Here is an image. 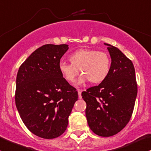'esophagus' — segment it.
Masks as SVG:
<instances>
[{
  "label": "esophagus",
  "mask_w": 151,
  "mask_h": 151,
  "mask_svg": "<svg viewBox=\"0 0 151 151\" xmlns=\"http://www.w3.org/2000/svg\"><path fill=\"white\" fill-rule=\"evenodd\" d=\"M78 91V96H79V98L81 99L82 98V90H77Z\"/></svg>",
  "instance_id": "1"
}]
</instances>
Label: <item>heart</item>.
I'll list each match as a JSON object with an SVG mask.
<instances>
[{"label": "heart", "instance_id": "heart-1", "mask_svg": "<svg viewBox=\"0 0 151 151\" xmlns=\"http://www.w3.org/2000/svg\"><path fill=\"white\" fill-rule=\"evenodd\" d=\"M71 63L60 61L58 69L63 78L69 82H74L80 72L76 85H80L89 82L100 84L109 77L111 68L110 56L103 51L93 49H80L70 54Z\"/></svg>", "mask_w": 151, "mask_h": 151}]
</instances>
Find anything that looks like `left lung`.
Segmentation results:
<instances>
[{"mask_svg":"<svg viewBox=\"0 0 151 151\" xmlns=\"http://www.w3.org/2000/svg\"><path fill=\"white\" fill-rule=\"evenodd\" d=\"M110 74L98 86L82 93L86 102L87 120L90 129L99 136L110 137L127 124L137 94L134 65L117 47L109 44Z\"/></svg>","mask_w":151,"mask_h":151,"instance_id":"8db88e82","label":"left lung"}]
</instances>
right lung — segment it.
<instances>
[{
	"label": "right lung",
	"mask_w": 151,
	"mask_h": 151,
	"mask_svg": "<svg viewBox=\"0 0 151 151\" xmlns=\"http://www.w3.org/2000/svg\"><path fill=\"white\" fill-rule=\"evenodd\" d=\"M69 45L47 44L35 50L19 69L15 102L31 132L53 139L61 135L78 93L60 73L58 63Z\"/></svg>",
	"instance_id": "1"
}]
</instances>
